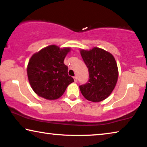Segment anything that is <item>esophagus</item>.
Segmentation results:
<instances>
[{
    "label": "esophagus",
    "instance_id": "34e87169",
    "mask_svg": "<svg viewBox=\"0 0 147 147\" xmlns=\"http://www.w3.org/2000/svg\"><path fill=\"white\" fill-rule=\"evenodd\" d=\"M74 81H75V83H77V77H74Z\"/></svg>",
    "mask_w": 147,
    "mask_h": 147
}]
</instances>
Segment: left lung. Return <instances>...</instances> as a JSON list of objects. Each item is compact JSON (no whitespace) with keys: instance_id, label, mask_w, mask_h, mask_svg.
<instances>
[{"instance_id":"obj_1","label":"left lung","mask_w":147,"mask_h":147,"mask_svg":"<svg viewBox=\"0 0 147 147\" xmlns=\"http://www.w3.org/2000/svg\"><path fill=\"white\" fill-rule=\"evenodd\" d=\"M81 54L89 75L87 83L79 86L82 95L93 102L104 100L113 91L118 81L116 60L112 54L99 48L81 50Z\"/></svg>"}]
</instances>
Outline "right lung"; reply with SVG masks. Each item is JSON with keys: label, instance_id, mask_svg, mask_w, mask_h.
<instances>
[{"label": "right lung", "instance_id": "obj_1", "mask_svg": "<svg viewBox=\"0 0 147 147\" xmlns=\"http://www.w3.org/2000/svg\"><path fill=\"white\" fill-rule=\"evenodd\" d=\"M70 48L60 49L52 45L34 54L27 66L31 87L39 96L53 100L61 97L66 87L74 82L64 63Z\"/></svg>", "mask_w": 147, "mask_h": 147}]
</instances>
